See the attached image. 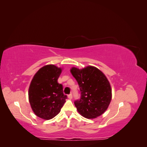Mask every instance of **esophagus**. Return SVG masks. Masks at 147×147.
Masks as SVG:
<instances>
[{"instance_id":"esophagus-1","label":"esophagus","mask_w":147,"mask_h":147,"mask_svg":"<svg viewBox=\"0 0 147 147\" xmlns=\"http://www.w3.org/2000/svg\"><path fill=\"white\" fill-rule=\"evenodd\" d=\"M68 97L69 99H72V93H70V94H68Z\"/></svg>"}]
</instances>
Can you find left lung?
<instances>
[{"label":"left lung","mask_w":147,"mask_h":147,"mask_svg":"<svg viewBox=\"0 0 147 147\" xmlns=\"http://www.w3.org/2000/svg\"><path fill=\"white\" fill-rule=\"evenodd\" d=\"M71 73L80 88V97L74 102L78 112L86 118H95L104 113L112 99V90L104 74L92 66L82 70L73 67Z\"/></svg>","instance_id":"8db88e82"}]
</instances>
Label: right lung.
Here are the masks:
<instances>
[{"label":"right lung","mask_w":147,"mask_h":147,"mask_svg":"<svg viewBox=\"0 0 147 147\" xmlns=\"http://www.w3.org/2000/svg\"><path fill=\"white\" fill-rule=\"evenodd\" d=\"M61 69L54 65L43 67L35 74L29 89V102L37 117L50 119L58 114L67 95L63 86L57 82Z\"/></svg>","instance_id":"add662e5"}]
</instances>
